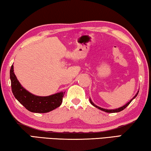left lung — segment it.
I'll list each match as a JSON object with an SVG mask.
<instances>
[{
	"label": "left lung",
	"mask_w": 151,
	"mask_h": 151,
	"mask_svg": "<svg viewBox=\"0 0 151 151\" xmlns=\"http://www.w3.org/2000/svg\"><path fill=\"white\" fill-rule=\"evenodd\" d=\"M138 92H139V91H138L137 92V93H136V95L134 96V97H133L131 100H130L129 102H128L127 104H126L125 105H124L123 106H122V107H120V108H116V109H112V110H108V109H104V108H101V107H99V106H96V104H93V102H92V100H91V99L90 98V103H91V104L92 105H93V106H94V107H96V108H98L99 110H102V111H104V112H108V113H115V112H120V111H122V110H123L124 109H125L127 107V106L130 104V103L132 102V101L134 100V99L137 97V95H138Z\"/></svg>",
	"instance_id": "obj_1"
}]
</instances>
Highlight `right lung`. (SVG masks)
<instances>
[{"mask_svg":"<svg viewBox=\"0 0 151 151\" xmlns=\"http://www.w3.org/2000/svg\"><path fill=\"white\" fill-rule=\"evenodd\" d=\"M12 92L14 97L26 109L31 112L46 113L55 110L62 103L65 92H60L48 96L34 95L24 89L14 73L13 65L10 70Z\"/></svg>","mask_w":151,"mask_h":151,"instance_id":"add662e5","label":"right lung"}]
</instances>
